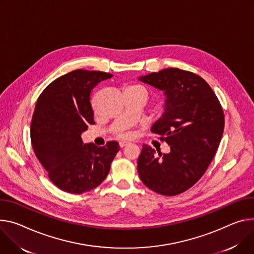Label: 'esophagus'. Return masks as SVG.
I'll use <instances>...</instances> for the list:
<instances>
[{
  "label": "esophagus",
  "instance_id": "esophagus-1",
  "mask_svg": "<svg viewBox=\"0 0 254 254\" xmlns=\"http://www.w3.org/2000/svg\"><path fill=\"white\" fill-rule=\"evenodd\" d=\"M127 145H129V143H127V142H121L120 143V147L123 149V148H125V147H127Z\"/></svg>",
  "mask_w": 254,
  "mask_h": 254
}]
</instances>
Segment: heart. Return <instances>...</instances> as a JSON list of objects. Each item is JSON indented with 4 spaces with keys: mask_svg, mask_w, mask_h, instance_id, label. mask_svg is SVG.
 Returning a JSON list of instances; mask_svg holds the SVG:
<instances>
[{
    "mask_svg": "<svg viewBox=\"0 0 254 254\" xmlns=\"http://www.w3.org/2000/svg\"><path fill=\"white\" fill-rule=\"evenodd\" d=\"M128 88H136V89H141V90H143L144 92H146V90L142 87V86H139V85H133V86H130V87H128ZM147 93V92H146ZM121 137H126L127 136V134L126 133H124V132H121L120 134H119Z\"/></svg>",
    "mask_w": 254,
    "mask_h": 254,
    "instance_id": "b5f03b06",
    "label": "heart"
}]
</instances>
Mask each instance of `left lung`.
<instances>
[{
  "instance_id": "left-lung-1",
  "label": "left lung",
  "mask_w": 254,
  "mask_h": 254,
  "mask_svg": "<svg viewBox=\"0 0 254 254\" xmlns=\"http://www.w3.org/2000/svg\"><path fill=\"white\" fill-rule=\"evenodd\" d=\"M166 95L165 112L151 131L170 146L168 154L143 145L137 172L147 188L173 196L204 174L219 148L225 125L221 103L201 77L176 67L139 78Z\"/></svg>"
}]
</instances>
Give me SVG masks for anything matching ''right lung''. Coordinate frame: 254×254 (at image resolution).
Masks as SVG:
<instances>
[{
	"mask_svg": "<svg viewBox=\"0 0 254 254\" xmlns=\"http://www.w3.org/2000/svg\"><path fill=\"white\" fill-rule=\"evenodd\" d=\"M113 75L76 70L53 81L39 95L31 121L33 151L52 182L74 194L97 188L120 151L119 143L104 147L83 144L81 134L95 124L90 93Z\"/></svg>",
	"mask_w": 254,
	"mask_h": 254,
	"instance_id": "1",
	"label": "right lung"
}]
</instances>
